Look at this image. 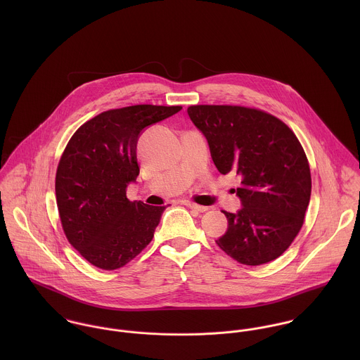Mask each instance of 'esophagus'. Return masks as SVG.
<instances>
[{
	"instance_id": "obj_1",
	"label": "esophagus",
	"mask_w": 360,
	"mask_h": 360,
	"mask_svg": "<svg viewBox=\"0 0 360 360\" xmlns=\"http://www.w3.org/2000/svg\"><path fill=\"white\" fill-rule=\"evenodd\" d=\"M187 206L197 210V212H206L207 210V206L197 205V204H193V202H187Z\"/></svg>"
}]
</instances>
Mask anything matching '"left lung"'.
<instances>
[{"mask_svg": "<svg viewBox=\"0 0 360 360\" xmlns=\"http://www.w3.org/2000/svg\"><path fill=\"white\" fill-rule=\"evenodd\" d=\"M187 112L205 136L217 170L241 176V209L223 210L229 226L216 244L243 264L274 260L300 233L310 200V169L301 143L285 123L257 109L194 105Z\"/></svg>", "mask_w": 360, "mask_h": 360, "instance_id": "left-lung-1", "label": "left lung"}]
</instances>
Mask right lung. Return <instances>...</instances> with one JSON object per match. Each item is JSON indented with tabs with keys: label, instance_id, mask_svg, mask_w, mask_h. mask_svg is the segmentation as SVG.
<instances>
[{
	"label": "right lung",
	"instance_id": "add662e5",
	"mask_svg": "<svg viewBox=\"0 0 360 360\" xmlns=\"http://www.w3.org/2000/svg\"><path fill=\"white\" fill-rule=\"evenodd\" d=\"M181 106L134 105L86 122L68 143L55 179L56 205L68 241L91 264L115 270L153 240L166 206L126 197L139 173L143 131Z\"/></svg>",
	"mask_w": 360,
	"mask_h": 360
}]
</instances>
